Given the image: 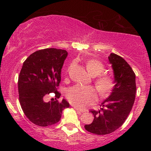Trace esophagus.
I'll use <instances>...</instances> for the list:
<instances>
[{"label": "esophagus", "mask_w": 151, "mask_h": 151, "mask_svg": "<svg viewBox=\"0 0 151 151\" xmlns=\"http://www.w3.org/2000/svg\"><path fill=\"white\" fill-rule=\"evenodd\" d=\"M74 109H76V111H77V112L78 114H82V113H83V112H85L84 110H83V109H79V108H77V107H76V106H74Z\"/></svg>", "instance_id": "esophagus-1"}]
</instances>
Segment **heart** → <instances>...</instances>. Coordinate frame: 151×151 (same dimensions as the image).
<instances>
[{"label": "heart", "mask_w": 151, "mask_h": 151, "mask_svg": "<svg viewBox=\"0 0 151 151\" xmlns=\"http://www.w3.org/2000/svg\"><path fill=\"white\" fill-rule=\"evenodd\" d=\"M86 68L93 77L99 75L95 80V86L99 95L107 96L115 87V80L108 74H101L105 70L104 63L100 60L92 59L87 62ZM66 98L70 103L77 107H84L96 101V93L92 87L74 85L66 91Z\"/></svg>", "instance_id": "heart-1"}]
</instances>
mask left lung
I'll list each match as a JSON object with an SVG mask.
<instances>
[{
    "instance_id": "obj_1",
    "label": "left lung",
    "mask_w": 151,
    "mask_h": 151,
    "mask_svg": "<svg viewBox=\"0 0 151 151\" xmlns=\"http://www.w3.org/2000/svg\"><path fill=\"white\" fill-rule=\"evenodd\" d=\"M112 65L115 87L98 111L91 110L94 116L85 129L94 134L105 135L121 127L132 109L136 95V76L132 67L121 56L111 53L108 57Z\"/></svg>"
}]
</instances>
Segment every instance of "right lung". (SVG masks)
Listing matches in <instances>:
<instances>
[{"instance_id":"1","label":"right lung","mask_w":151,"mask_h":151,"mask_svg":"<svg viewBox=\"0 0 151 151\" xmlns=\"http://www.w3.org/2000/svg\"><path fill=\"white\" fill-rule=\"evenodd\" d=\"M68 52L64 50L48 48L32 53L25 60L18 78V92L24 113L34 124L48 126L58 123L69 103L58 102L57 91L61 80V68ZM54 93L56 101L45 103V97Z\"/></svg>"}]
</instances>
